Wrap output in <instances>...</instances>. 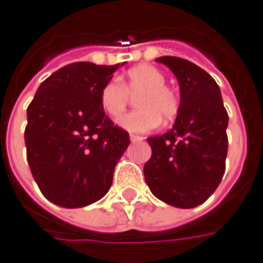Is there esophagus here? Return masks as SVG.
<instances>
[{
	"mask_svg": "<svg viewBox=\"0 0 263 263\" xmlns=\"http://www.w3.org/2000/svg\"><path fill=\"white\" fill-rule=\"evenodd\" d=\"M130 140L132 142H140V140H143V137L137 136V135H130Z\"/></svg>",
	"mask_w": 263,
	"mask_h": 263,
	"instance_id": "obj_1",
	"label": "esophagus"
}]
</instances>
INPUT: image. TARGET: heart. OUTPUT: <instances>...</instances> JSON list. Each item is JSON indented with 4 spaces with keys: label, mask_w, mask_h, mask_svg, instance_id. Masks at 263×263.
<instances>
[{
    "label": "heart",
    "mask_w": 263,
    "mask_h": 263,
    "mask_svg": "<svg viewBox=\"0 0 263 263\" xmlns=\"http://www.w3.org/2000/svg\"><path fill=\"white\" fill-rule=\"evenodd\" d=\"M139 109L124 116L118 124L133 133H146L164 121H171L180 109L176 92L165 85V74L154 66H139L127 71L123 82L111 79L99 92V104L106 116L117 121L126 112L130 95Z\"/></svg>",
    "instance_id": "heart-1"
}]
</instances>
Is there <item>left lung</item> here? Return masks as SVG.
I'll use <instances>...</instances> for the list:
<instances>
[{
	"mask_svg": "<svg viewBox=\"0 0 263 263\" xmlns=\"http://www.w3.org/2000/svg\"><path fill=\"white\" fill-rule=\"evenodd\" d=\"M180 86V109L173 128L147 137L152 157L145 164L146 184L176 208L203 203L219 186L228 149V114L217 82L196 64L178 57H159Z\"/></svg>",
	"mask_w": 263,
	"mask_h": 263,
	"instance_id": "8db88e82",
	"label": "left lung"
}]
</instances>
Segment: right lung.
Here are the masks:
<instances>
[{
	"instance_id": "right-lung-1",
	"label": "right lung",
	"mask_w": 263,
	"mask_h": 263,
	"mask_svg": "<svg viewBox=\"0 0 263 263\" xmlns=\"http://www.w3.org/2000/svg\"><path fill=\"white\" fill-rule=\"evenodd\" d=\"M118 67L68 64L41 83L27 106V162L42 195L58 206H87L105 196L130 145L99 104Z\"/></svg>"
}]
</instances>
